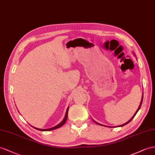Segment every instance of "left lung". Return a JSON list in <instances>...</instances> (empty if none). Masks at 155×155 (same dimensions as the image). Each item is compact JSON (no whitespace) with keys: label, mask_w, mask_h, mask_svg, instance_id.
I'll list each match as a JSON object with an SVG mask.
<instances>
[{"label":"left lung","mask_w":155,"mask_h":155,"mask_svg":"<svg viewBox=\"0 0 155 155\" xmlns=\"http://www.w3.org/2000/svg\"><path fill=\"white\" fill-rule=\"evenodd\" d=\"M134 55H135V56H136V55H135V54H134ZM143 95H142V99H141V103H140V106H139V107H138L137 110H136V112L135 113V114H134V116H133L132 118H131L130 120H129L128 122H126L125 124H122V125H120V126H113V127H122V126H124V125L127 124H128V123H129V122H130L131 120H132V119H133V118H134L135 116H136V114H137V113L138 112V110H140V107H141V104H142V102H143ZM93 121H94L95 123H96V124H99V125H100V126H106V127H110V126H105V125H103V124H100V123H98V122H96V121L94 120H93Z\"/></svg>","instance_id":"8db88e82"}]
</instances>
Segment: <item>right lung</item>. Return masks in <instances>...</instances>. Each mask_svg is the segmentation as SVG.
I'll return each mask as SVG.
<instances>
[{
    "instance_id": "add662e5",
    "label": "right lung",
    "mask_w": 155,
    "mask_h": 155,
    "mask_svg": "<svg viewBox=\"0 0 155 155\" xmlns=\"http://www.w3.org/2000/svg\"><path fill=\"white\" fill-rule=\"evenodd\" d=\"M68 110H69V107H67V110H66V113H65V117H64V118H63V120L59 123V124H58V125H56V126H55L54 127H52V128H48V129H40V128H35V127H33V126H32L33 128H34L35 129H36V130H40V131H50V130H55V129H57V128H60L61 126H62L63 124H65V122H66V120H67V116H68Z\"/></svg>"
}]
</instances>
